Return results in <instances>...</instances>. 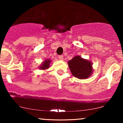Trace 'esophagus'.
<instances>
[{
	"label": "esophagus",
	"instance_id": "1",
	"mask_svg": "<svg viewBox=\"0 0 123 123\" xmlns=\"http://www.w3.org/2000/svg\"><path fill=\"white\" fill-rule=\"evenodd\" d=\"M58 58H59V59H60V60H61V61L63 60V57L62 55H59Z\"/></svg>",
	"mask_w": 123,
	"mask_h": 123
}]
</instances>
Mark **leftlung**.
<instances>
[{
	"instance_id": "1",
	"label": "left lung",
	"mask_w": 123,
	"mask_h": 123,
	"mask_svg": "<svg viewBox=\"0 0 123 123\" xmlns=\"http://www.w3.org/2000/svg\"><path fill=\"white\" fill-rule=\"evenodd\" d=\"M68 63L72 75L79 79H86L92 75V62L83 58L81 56L74 57Z\"/></svg>"
}]
</instances>
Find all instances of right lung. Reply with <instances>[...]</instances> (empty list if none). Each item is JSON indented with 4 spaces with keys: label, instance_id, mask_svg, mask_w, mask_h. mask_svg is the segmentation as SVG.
<instances>
[{
    "label": "right lung",
    "instance_id": "right-lung-1",
    "mask_svg": "<svg viewBox=\"0 0 123 123\" xmlns=\"http://www.w3.org/2000/svg\"><path fill=\"white\" fill-rule=\"evenodd\" d=\"M51 62V61L49 59H47V60H45L44 61L41 63V65L39 66V68L40 70H46L50 68V63Z\"/></svg>",
    "mask_w": 123,
    "mask_h": 123
}]
</instances>
